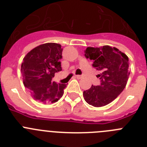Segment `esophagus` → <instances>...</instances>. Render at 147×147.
Returning <instances> with one entry per match:
<instances>
[{
	"instance_id": "esophagus-1",
	"label": "esophagus",
	"mask_w": 147,
	"mask_h": 147,
	"mask_svg": "<svg viewBox=\"0 0 147 147\" xmlns=\"http://www.w3.org/2000/svg\"><path fill=\"white\" fill-rule=\"evenodd\" d=\"M83 76H82V75H76V78H77V79H82Z\"/></svg>"
}]
</instances>
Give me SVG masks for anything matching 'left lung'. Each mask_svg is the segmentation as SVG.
<instances>
[{
	"mask_svg": "<svg viewBox=\"0 0 147 147\" xmlns=\"http://www.w3.org/2000/svg\"><path fill=\"white\" fill-rule=\"evenodd\" d=\"M87 59L93 60V66L100 71V85H92L83 92L84 98L93 107L108 105L125 88L129 72V58L115 47H88L85 51Z\"/></svg>",
	"mask_w": 147,
	"mask_h": 147,
	"instance_id": "left-lung-1",
	"label": "left lung"
}]
</instances>
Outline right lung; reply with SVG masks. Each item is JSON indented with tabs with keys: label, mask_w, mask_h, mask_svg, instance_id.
<instances>
[{
	"label": "right lung",
	"mask_w": 147,
	"mask_h": 147,
	"mask_svg": "<svg viewBox=\"0 0 147 147\" xmlns=\"http://www.w3.org/2000/svg\"><path fill=\"white\" fill-rule=\"evenodd\" d=\"M62 50L59 44L45 43L32 49L23 59V84L39 102L54 103L64 93L65 84L52 81L56 73L62 71Z\"/></svg>",
	"instance_id": "add662e5"
}]
</instances>
